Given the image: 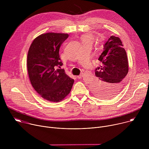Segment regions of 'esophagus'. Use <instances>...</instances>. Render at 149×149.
Returning a JSON list of instances; mask_svg holds the SVG:
<instances>
[{
  "label": "esophagus",
  "instance_id": "34e87169",
  "mask_svg": "<svg viewBox=\"0 0 149 149\" xmlns=\"http://www.w3.org/2000/svg\"><path fill=\"white\" fill-rule=\"evenodd\" d=\"M82 76H83V75H82V74H80L79 75H78V76H77V78H79V79H80V78H81L82 77Z\"/></svg>",
  "mask_w": 149,
  "mask_h": 149
}]
</instances>
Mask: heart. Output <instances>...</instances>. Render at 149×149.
Masks as SVG:
<instances>
[{
    "mask_svg": "<svg viewBox=\"0 0 149 149\" xmlns=\"http://www.w3.org/2000/svg\"><path fill=\"white\" fill-rule=\"evenodd\" d=\"M94 36L91 33H88V34H85L82 36L81 40L82 43H87L90 44H93V41H94Z\"/></svg>",
    "mask_w": 149,
    "mask_h": 149,
    "instance_id": "b5f03b06",
    "label": "heart"
}]
</instances>
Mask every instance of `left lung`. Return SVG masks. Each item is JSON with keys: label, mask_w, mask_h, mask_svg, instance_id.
<instances>
[{"label": "left lung", "mask_w": 149, "mask_h": 149, "mask_svg": "<svg viewBox=\"0 0 149 149\" xmlns=\"http://www.w3.org/2000/svg\"><path fill=\"white\" fill-rule=\"evenodd\" d=\"M121 39L112 35L104 45L98 60L100 67L95 70V79L91 84L93 93L100 98H110L120 93L129 72L127 53Z\"/></svg>", "instance_id": "1"}]
</instances>
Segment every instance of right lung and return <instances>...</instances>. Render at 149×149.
<instances>
[{
	"label": "right lung",
	"instance_id": "add662e5",
	"mask_svg": "<svg viewBox=\"0 0 149 149\" xmlns=\"http://www.w3.org/2000/svg\"><path fill=\"white\" fill-rule=\"evenodd\" d=\"M67 33L49 32L37 36L27 56L29 79L35 90L45 100L59 102L70 93L74 80L59 69L63 65L59 50Z\"/></svg>",
	"mask_w": 149,
	"mask_h": 149
}]
</instances>
